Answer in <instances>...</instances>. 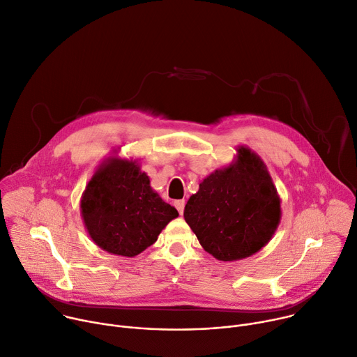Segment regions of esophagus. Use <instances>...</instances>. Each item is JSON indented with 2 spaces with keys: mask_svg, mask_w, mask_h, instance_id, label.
Segmentation results:
<instances>
[{
  "mask_svg": "<svg viewBox=\"0 0 357 357\" xmlns=\"http://www.w3.org/2000/svg\"><path fill=\"white\" fill-rule=\"evenodd\" d=\"M184 205H185V201H184V199L174 201V206H176V208H177V211L180 212V215H183V212H184Z\"/></svg>",
  "mask_w": 357,
  "mask_h": 357,
  "instance_id": "esophagus-1",
  "label": "esophagus"
}]
</instances>
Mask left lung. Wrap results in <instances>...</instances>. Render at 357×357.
Returning <instances> with one entry per match:
<instances>
[{
  "mask_svg": "<svg viewBox=\"0 0 357 357\" xmlns=\"http://www.w3.org/2000/svg\"><path fill=\"white\" fill-rule=\"evenodd\" d=\"M205 177L184 208V220L205 252L221 261L264 248L281 220V199L267 166L248 146Z\"/></svg>",
  "mask_w": 357,
  "mask_h": 357,
  "instance_id": "left-lung-1",
  "label": "left lung"
}]
</instances>
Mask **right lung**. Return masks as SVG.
Returning <instances> with one entry per match:
<instances>
[{
	"mask_svg": "<svg viewBox=\"0 0 357 357\" xmlns=\"http://www.w3.org/2000/svg\"><path fill=\"white\" fill-rule=\"evenodd\" d=\"M82 218L91 241L102 250L135 257L158 241L166 225L178 217L151 187L137 159L107 158L83 191Z\"/></svg>",
	"mask_w": 357,
	"mask_h": 357,
	"instance_id": "1",
	"label": "right lung"
}]
</instances>
